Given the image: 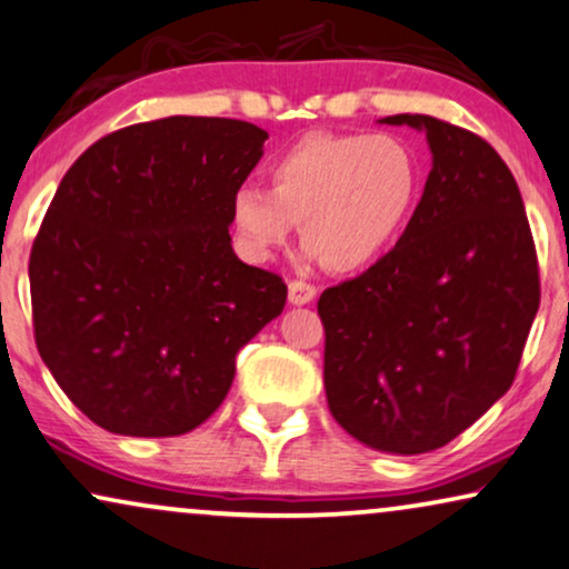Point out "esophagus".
Returning a JSON list of instances; mask_svg holds the SVG:
<instances>
[{
    "label": "esophagus",
    "mask_w": 569,
    "mask_h": 569,
    "mask_svg": "<svg viewBox=\"0 0 569 569\" xmlns=\"http://www.w3.org/2000/svg\"><path fill=\"white\" fill-rule=\"evenodd\" d=\"M315 297H318V289L312 283H307V280H291L289 283V301L293 307L309 305Z\"/></svg>",
    "instance_id": "1"
}]
</instances>
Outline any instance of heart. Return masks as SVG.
Wrapping results in <instances>:
<instances>
[{"label": "heart", "mask_w": 569, "mask_h": 569, "mask_svg": "<svg viewBox=\"0 0 569 569\" xmlns=\"http://www.w3.org/2000/svg\"><path fill=\"white\" fill-rule=\"evenodd\" d=\"M417 191V157L397 136L315 131L270 162V191H233L231 226L251 260H270L301 226L309 254L333 272H357L399 241Z\"/></svg>", "instance_id": "heart-1"}]
</instances>
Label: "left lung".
<instances>
[{"label":"left lung","instance_id":"8db88e82","mask_svg":"<svg viewBox=\"0 0 569 569\" xmlns=\"http://www.w3.org/2000/svg\"><path fill=\"white\" fill-rule=\"evenodd\" d=\"M433 168L397 247L322 291L326 397L336 422L388 455H426L512 386L541 301L515 176L491 143L430 114Z\"/></svg>","mask_w":569,"mask_h":569}]
</instances>
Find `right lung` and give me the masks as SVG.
Segmentation results:
<instances>
[{
  "label": "right lung",
  "mask_w": 569,
  "mask_h": 569,
  "mask_svg": "<svg viewBox=\"0 0 569 569\" xmlns=\"http://www.w3.org/2000/svg\"><path fill=\"white\" fill-rule=\"evenodd\" d=\"M264 139L243 120L176 114L104 136L64 172L28 262L33 336L99 428L189 433L283 312V278L243 264L228 233Z\"/></svg>",
  "instance_id": "obj_1"
}]
</instances>
